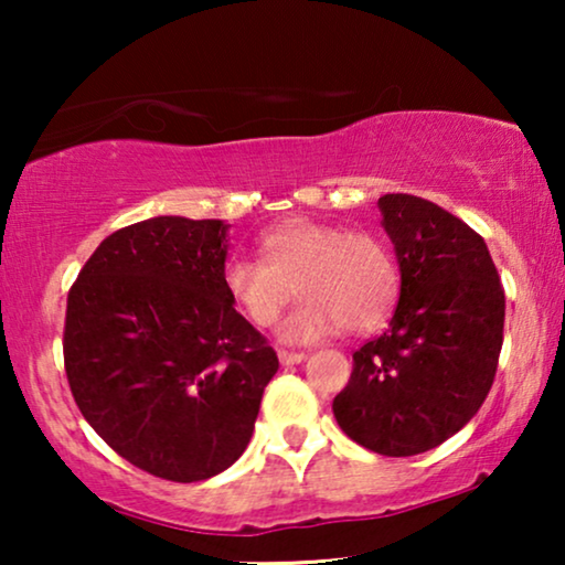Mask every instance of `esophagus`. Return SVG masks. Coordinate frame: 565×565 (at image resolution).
<instances>
[{
	"label": "esophagus",
	"instance_id": "1",
	"mask_svg": "<svg viewBox=\"0 0 565 565\" xmlns=\"http://www.w3.org/2000/svg\"><path fill=\"white\" fill-rule=\"evenodd\" d=\"M277 358H280L282 365H298V362H303V360H306V352L280 350V352H277Z\"/></svg>",
	"mask_w": 565,
	"mask_h": 565
}]
</instances>
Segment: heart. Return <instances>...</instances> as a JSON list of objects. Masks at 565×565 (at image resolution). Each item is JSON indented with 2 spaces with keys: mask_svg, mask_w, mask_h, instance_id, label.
Segmentation results:
<instances>
[{
  "mask_svg": "<svg viewBox=\"0 0 565 565\" xmlns=\"http://www.w3.org/2000/svg\"><path fill=\"white\" fill-rule=\"evenodd\" d=\"M259 254L262 259L231 257L223 265V290L254 327L269 329L296 288L303 300L285 321V342H313L339 327L367 334L396 306V259L367 231L290 218L259 236Z\"/></svg>",
  "mask_w": 565,
  "mask_h": 565,
  "instance_id": "obj_1",
  "label": "heart"
}]
</instances>
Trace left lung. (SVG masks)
Segmentation results:
<instances>
[{
    "label": "left lung",
    "instance_id": "1",
    "mask_svg": "<svg viewBox=\"0 0 565 565\" xmlns=\"http://www.w3.org/2000/svg\"><path fill=\"white\" fill-rule=\"evenodd\" d=\"M377 205L396 246L401 298L391 327L352 354L334 416L358 445L408 458L450 439L489 396L504 288L483 236L458 215L404 192Z\"/></svg>",
    "mask_w": 565,
    "mask_h": 565
}]
</instances>
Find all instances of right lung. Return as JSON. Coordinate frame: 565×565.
<instances>
[{
    "label": "right lung",
    "instance_id": "add662e5",
    "mask_svg": "<svg viewBox=\"0 0 565 565\" xmlns=\"http://www.w3.org/2000/svg\"><path fill=\"white\" fill-rule=\"evenodd\" d=\"M226 228L159 215L115 231L66 298L76 406L120 458L164 481L234 466L280 367L223 290Z\"/></svg>",
    "mask_w": 565,
    "mask_h": 565
}]
</instances>
